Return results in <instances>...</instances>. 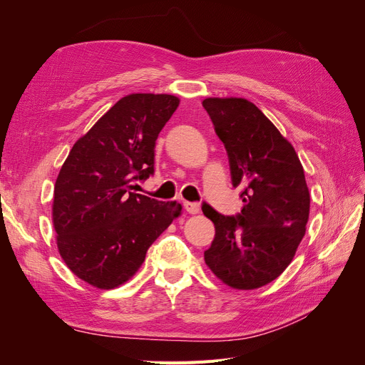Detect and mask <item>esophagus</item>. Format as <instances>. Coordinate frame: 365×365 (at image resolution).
<instances>
[{
	"label": "esophagus",
	"mask_w": 365,
	"mask_h": 365,
	"mask_svg": "<svg viewBox=\"0 0 365 365\" xmlns=\"http://www.w3.org/2000/svg\"><path fill=\"white\" fill-rule=\"evenodd\" d=\"M184 208H185V212L190 215L200 213V204H196V202H184Z\"/></svg>",
	"instance_id": "1"
}]
</instances>
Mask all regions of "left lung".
I'll use <instances>...</instances> for the list:
<instances>
[{"mask_svg":"<svg viewBox=\"0 0 365 365\" xmlns=\"http://www.w3.org/2000/svg\"><path fill=\"white\" fill-rule=\"evenodd\" d=\"M202 106L245 202L236 216L202 204L216 230L204 260L230 288L257 289L288 268L306 233L311 196L303 165L291 143L247 98L208 97Z\"/></svg>","mask_w":365,"mask_h":365,"instance_id":"left-lung-1","label":"left lung"}]
</instances>
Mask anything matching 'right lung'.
Here are the masks:
<instances>
[{"instance_id":"add662e5","label":"right lung","mask_w":365,"mask_h":365,"mask_svg":"<svg viewBox=\"0 0 365 365\" xmlns=\"http://www.w3.org/2000/svg\"><path fill=\"white\" fill-rule=\"evenodd\" d=\"M180 105L170 94H129L74 143L54 184L53 225L61 257L98 289L128 282L181 204L132 192L153 173V149Z\"/></svg>"}]
</instances>
